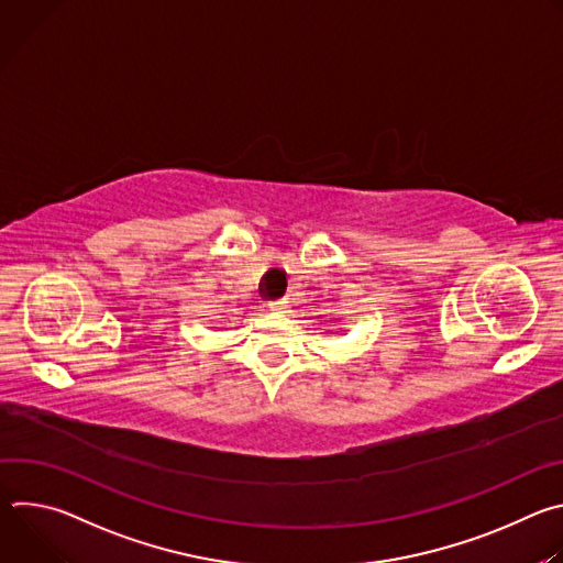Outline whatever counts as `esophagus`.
I'll list each match as a JSON object with an SVG mask.
<instances>
[{
    "label": "esophagus",
    "mask_w": 563,
    "mask_h": 563,
    "mask_svg": "<svg viewBox=\"0 0 563 563\" xmlns=\"http://www.w3.org/2000/svg\"><path fill=\"white\" fill-rule=\"evenodd\" d=\"M267 305H269V309H272V311H276V313H285V311H287V307H289V305H287V300H285V298H278V300H272V302H267Z\"/></svg>",
    "instance_id": "1"
}]
</instances>
